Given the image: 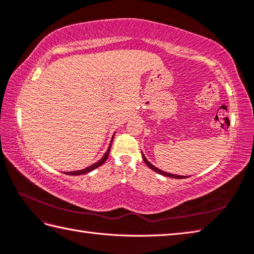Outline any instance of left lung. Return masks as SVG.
I'll return each instance as SVG.
<instances>
[{
	"mask_svg": "<svg viewBox=\"0 0 254 254\" xmlns=\"http://www.w3.org/2000/svg\"><path fill=\"white\" fill-rule=\"evenodd\" d=\"M142 156H143V161H144V163L146 164V165L151 168V170H153L154 172H156V173H158V174H161V175H163V176H167V177H172V178H186V177H188V176H182V175H175V174H171V173H166V172H164V171H161L160 168H157V167H155L153 165V164H151L150 162H148L147 160H146V157L144 156V154H143V152H142Z\"/></svg>",
	"mask_w": 254,
	"mask_h": 254,
	"instance_id": "obj_1",
	"label": "left lung"
}]
</instances>
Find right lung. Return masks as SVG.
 I'll return each instance as SVG.
<instances>
[{
    "label": "right lung",
    "mask_w": 254,
    "mask_h": 254,
    "mask_svg": "<svg viewBox=\"0 0 254 254\" xmlns=\"http://www.w3.org/2000/svg\"><path fill=\"white\" fill-rule=\"evenodd\" d=\"M113 137H114V134L112 135V138H111V142H110V145H109L107 152L103 154V156L99 160L98 162H96L94 164H92V165L88 166L86 168H83V170H80V171H72V172H64V174H68V175H83V174H87V173H90L91 171L96 170V168H98L99 166H101L102 164L106 162L108 160V156H109V152H110V147H111V143L113 141Z\"/></svg>",
    "instance_id": "add662e5"
}]
</instances>
